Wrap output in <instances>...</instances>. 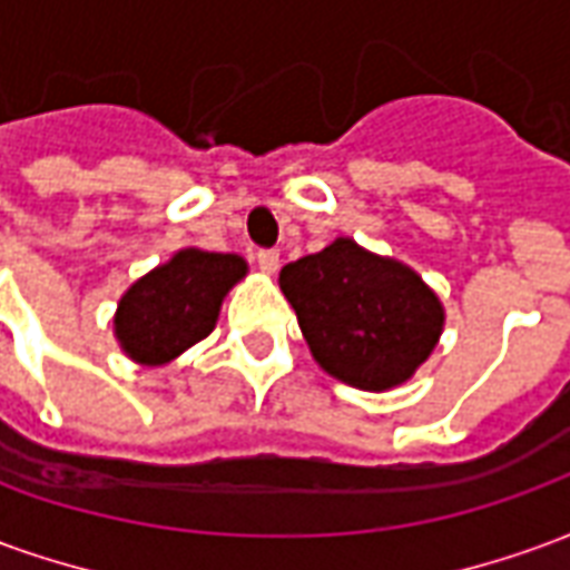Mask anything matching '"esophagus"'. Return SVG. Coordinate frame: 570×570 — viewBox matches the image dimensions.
<instances>
[{
    "label": "esophagus",
    "instance_id": "esophagus-1",
    "mask_svg": "<svg viewBox=\"0 0 570 570\" xmlns=\"http://www.w3.org/2000/svg\"><path fill=\"white\" fill-rule=\"evenodd\" d=\"M256 262H259V268L265 274H274L281 268V256H277V249H259L256 253Z\"/></svg>",
    "mask_w": 570,
    "mask_h": 570
}]
</instances>
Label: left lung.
I'll return each mask as SVG.
<instances>
[{
  "instance_id": "1",
  "label": "left lung",
  "mask_w": 570,
  "mask_h": 570,
  "mask_svg": "<svg viewBox=\"0 0 570 570\" xmlns=\"http://www.w3.org/2000/svg\"><path fill=\"white\" fill-rule=\"evenodd\" d=\"M281 289L314 360L363 391L412 379L442 333L440 298L419 274L347 237L284 265Z\"/></svg>"
}]
</instances>
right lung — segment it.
<instances>
[{"mask_svg":"<svg viewBox=\"0 0 570 570\" xmlns=\"http://www.w3.org/2000/svg\"><path fill=\"white\" fill-rule=\"evenodd\" d=\"M247 274L235 253L179 249L167 265L140 277L118 302L116 335L128 357L158 366L207 338L225 293Z\"/></svg>","mask_w":570,"mask_h":570,"instance_id":"1","label":"right lung"}]
</instances>
